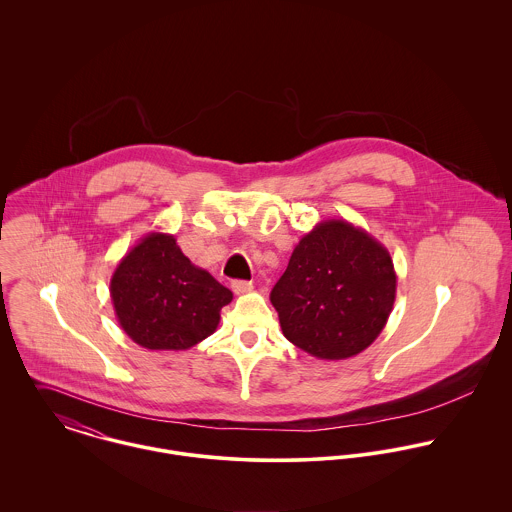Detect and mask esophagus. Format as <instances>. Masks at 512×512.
I'll use <instances>...</instances> for the list:
<instances>
[{"mask_svg": "<svg viewBox=\"0 0 512 512\" xmlns=\"http://www.w3.org/2000/svg\"><path fill=\"white\" fill-rule=\"evenodd\" d=\"M252 290H254L252 282H246V280H236V282H232V292L236 293V295L252 292Z\"/></svg>", "mask_w": 512, "mask_h": 512, "instance_id": "1", "label": "esophagus"}]
</instances>
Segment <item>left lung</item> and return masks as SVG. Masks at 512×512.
I'll use <instances>...</instances> for the list:
<instances>
[{"label": "left lung", "instance_id": "1", "mask_svg": "<svg viewBox=\"0 0 512 512\" xmlns=\"http://www.w3.org/2000/svg\"><path fill=\"white\" fill-rule=\"evenodd\" d=\"M284 337L325 361L359 355L384 329L396 272L388 250L347 220L319 222L270 293Z\"/></svg>", "mask_w": 512, "mask_h": 512}]
</instances>
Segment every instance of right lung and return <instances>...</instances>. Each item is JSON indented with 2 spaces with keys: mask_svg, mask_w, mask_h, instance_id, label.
<instances>
[{
  "mask_svg": "<svg viewBox=\"0 0 512 512\" xmlns=\"http://www.w3.org/2000/svg\"><path fill=\"white\" fill-rule=\"evenodd\" d=\"M110 297L134 343L149 351H185L217 331L232 292L197 268L173 234L149 232L116 266Z\"/></svg>",
  "mask_w": 512,
  "mask_h": 512,
  "instance_id": "right-lung-1",
  "label": "right lung"
}]
</instances>
